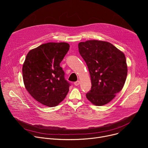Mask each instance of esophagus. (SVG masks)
<instances>
[{"label":"esophagus","mask_w":148,"mask_h":148,"mask_svg":"<svg viewBox=\"0 0 148 148\" xmlns=\"http://www.w3.org/2000/svg\"><path fill=\"white\" fill-rule=\"evenodd\" d=\"M74 86H78L79 84V81H77L74 82Z\"/></svg>","instance_id":"34e87169"}]
</instances>
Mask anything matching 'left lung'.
<instances>
[{
	"instance_id": "obj_1",
	"label": "left lung",
	"mask_w": 148,
	"mask_h": 148,
	"mask_svg": "<svg viewBox=\"0 0 148 148\" xmlns=\"http://www.w3.org/2000/svg\"><path fill=\"white\" fill-rule=\"evenodd\" d=\"M78 50L91 77L87 99L98 106L108 103L122 90L126 81L128 68L124 54L109 42L99 40L80 42Z\"/></svg>"
}]
</instances>
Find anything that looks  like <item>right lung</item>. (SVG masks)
Here are the masks:
<instances>
[{
  "instance_id": "right-lung-1",
  "label": "right lung",
  "mask_w": 148,
  "mask_h": 148,
  "mask_svg": "<svg viewBox=\"0 0 148 148\" xmlns=\"http://www.w3.org/2000/svg\"><path fill=\"white\" fill-rule=\"evenodd\" d=\"M70 49L67 43H47L31 50L26 56L22 73L25 86L38 102L49 107L66 97L70 84L60 64Z\"/></svg>"
}]
</instances>
